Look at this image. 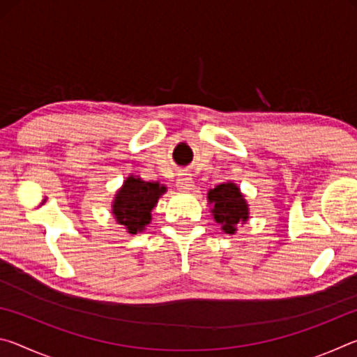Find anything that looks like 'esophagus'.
<instances>
[{
	"mask_svg": "<svg viewBox=\"0 0 357 357\" xmlns=\"http://www.w3.org/2000/svg\"><path fill=\"white\" fill-rule=\"evenodd\" d=\"M178 187L181 190H192L195 185H193L192 176H189V174H181L178 178Z\"/></svg>",
	"mask_w": 357,
	"mask_h": 357,
	"instance_id": "obj_1",
	"label": "esophagus"
}]
</instances>
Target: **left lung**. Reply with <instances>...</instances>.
<instances>
[{
    "instance_id": "obj_1",
    "label": "left lung",
    "mask_w": 357,
    "mask_h": 357,
    "mask_svg": "<svg viewBox=\"0 0 357 357\" xmlns=\"http://www.w3.org/2000/svg\"><path fill=\"white\" fill-rule=\"evenodd\" d=\"M208 204H211V215L219 223L220 229L227 234H234L238 227L250 219V208L239 185L233 181L220 183L208 190Z\"/></svg>"
}]
</instances>
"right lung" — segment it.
<instances>
[{
  "label": "right lung",
  "instance_id": "add662e5",
  "mask_svg": "<svg viewBox=\"0 0 357 357\" xmlns=\"http://www.w3.org/2000/svg\"><path fill=\"white\" fill-rule=\"evenodd\" d=\"M167 192L164 184L157 181H143L130 174L114 193L112 202V215L129 234H137L146 229L153 220V209L159 198Z\"/></svg>",
  "mask_w": 357,
  "mask_h": 357
}]
</instances>
